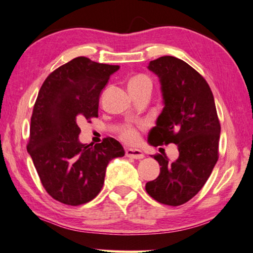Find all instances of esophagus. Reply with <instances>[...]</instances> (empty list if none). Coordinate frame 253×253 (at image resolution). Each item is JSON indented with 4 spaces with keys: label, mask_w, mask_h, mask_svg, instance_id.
I'll return each mask as SVG.
<instances>
[{
    "label": "esophagus",
    "mask_w": 253,
    "mask_h": 253,
    "mask_svg": "<svg viewBox=\"0 0 253 253\" xmlns=\"http://www.w3.org/2000/svg\"><path fill=\"white\" fill-rule=\"evenodd\" d=\"M126 155L127 157H132V159H135V160H141L144 157V154H143V152L140 150H136V149H127L126 150Z\"/></svg>",
    "instance_id": "obj_1"
}]
</instances>
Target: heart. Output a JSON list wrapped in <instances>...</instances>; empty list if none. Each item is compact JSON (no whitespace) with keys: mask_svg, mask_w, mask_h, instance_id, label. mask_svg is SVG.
Returning a JSON list of instances; mask_svg holds the SVG:
<instances>
[{"mask_svg":"<svg viewBox=\"0 0 253 253\" xmlns=\"http://www.w3.org/2000/svg\"><path fill=\"white\" fill-rule=\"evenodd\" d=\"M128 89L133 88H142V87H152L151 79L145 75H136L133 76L130 78L127 83ZM143 126L139 125H131V123H126V125L123 126L120 131V139L125 141L127 144H134L137 141L140 140V130H142Z\"/></svg>","mask_w":253,"mask_h":253,"instance_id":"1","label":"heart"}]
</instances>
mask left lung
Listing matches in <instances>:
<instances>
[{
    "label": "left lung",
    "mask_w": 253,
    "mask_h": 253,
    "mask_svg": "<svg viewBox=\"0 0 253 253\" xmlns=\"http://www.w3.org/2000/svg\"><path fill=\"white\" fill-rule=\"evenodd\" d=\"M149 69L159 76L164 108L149 134L151 145H177L179 156L170 161L155 154L161 166L156 179L147 182V194L156 202L180 206L207 182L219 157L220 122L206 80L173 56L152 60Z\"/></svg>",
    "instance_id": "8db88e82"
}]
</instances>
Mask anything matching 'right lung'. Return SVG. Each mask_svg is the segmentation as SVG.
Here are the masks:
<instances>
[{
	"label": "right lung",
	"mask_w": 253,
	"mask_h": 253,
	"mask_svg": "<svg viewBox=\"0 0 253 253\" xmlns=\"http://www.w3.org/2000/svg\"><path fill=\"white\" fill-rule=\"evenodd\" d=\"M119 68L80 56L49 74L38 92L27 151L42 187L65 205L92 201L102 188L109 162L125 155L112 137L94 146L78 140V122L98 118L100 92Z\"/></svg>",
	"instance_id": "obj_1"
}]
</instances>
